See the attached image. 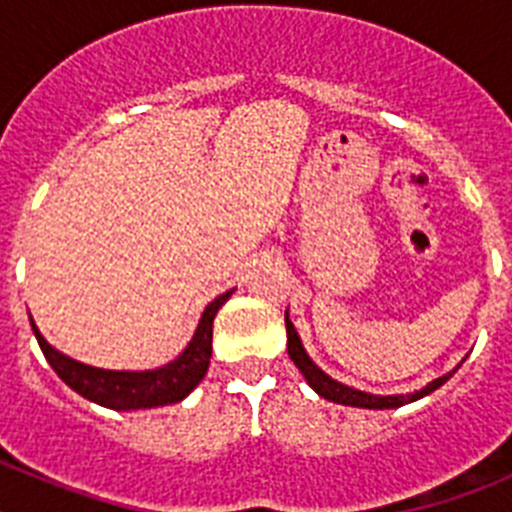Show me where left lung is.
I'll use <instances>...</instances> for the list:
<instances>
[{
  "mask_svg": "<svg viewBox=\"0 0 512 512\" xmlns=\"http://www.w3.org/2000/svg\"><path fill=\"white\" fill-rule=\"evenodd\" d=\"M284 323H287V351H289V359L295 361V366L302 372L305 382L310 384L312 390L318 392L320 397H325L328 402H336V405H351V408H366V410H392V408H402V405H408V402L420 400V397L431 395L436 392L441 384L449 382L454 377V372L459 369L456 366L454 372L443 374V377L433 379L418 392H410V395H372V392H364V390H356V387H348V384L338 382V379L328 377V374L320 369L315 361L307 356L305 346H302L300 336H297L295 323L289 320V310L284 312Z\"/></svg>",
  "mask_w": 512,
  "mask_h": 512,
  "instance_id": "1",
  "label": "left lung"
}]
</instances>
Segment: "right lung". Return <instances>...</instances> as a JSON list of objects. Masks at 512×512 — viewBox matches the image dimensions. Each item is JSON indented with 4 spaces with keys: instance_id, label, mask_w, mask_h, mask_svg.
Here are the masks:
<instances>
[{
    "instance_id": "add662e5",
    "label": "right lung",
    "mask_w": 512,
    "mask_h": 512,
    "mask_svg": "<svg viewBox=\"0 0 512 512\" xmlns=\"http://www.w3.org/2000/svg\"><path fill=\"white\" fill-rule=\"evenodd\" d=\"M230 295H233V289L215 297L205 307L192 341L187 343L182 354L169 361V364L158 366V369H146V372H115V369L81 364V361L61 354L58 348L45 341L33 318H30V325H33L40 351L48 359V364L53 366V372L69 384L71 390L79 392L81 397H87L89 402H97V405L110 410L161 408V405L182 402L207 374L212 356V320H215L217 310L228 302Z\"/></svg>"
}]
</instances>
